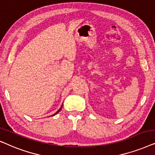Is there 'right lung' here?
<instances>
[{"label": "right lung", "mask_w": 155, "mask_h": 155, "mask_svg": "<svg viewBox=\"0 0 155 155\" xmlns=\"http://www.w3.org/2000/svg\"><path fill=\"white\" fill-rule=\"evenodd\" d=\"M61 107H62V106H61V108H59V110H57V112L54 113V115H52V116H54V115H56V114H57V113H58L59 112V111H60V110H61Z\"/></svg>", "instance_id": "add662e5"}]
</instances>
